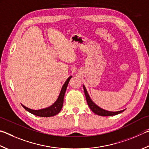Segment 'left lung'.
<instances>
[{
    "label": "left lung",
    "mask_w": 149,
    "mask_h": 149,
    "mask_svg": "<svg viewBox=\"0 0 149 149\" xmlns=\"http://www.w3.org/2000/svg\"><path fill=\"white\" fill-rule=\"evenodd\" d=\"M83 86V89H84V92H85V97L86 99V102H87V104L88 105L90 109L93 111L95 113V114L100 115V116H104V117H107V116H113V115H116L119 114V113H121L122 112H123L125 109L121 110V111H107L105 110L102 108L100 107L98 105H97L95 103L93 102V101L92 100L91 98H90V96L88 93L87 91L85 88V85Z\"/></svg>",
    "instance_id": "8db88e82"
}]
</instances>
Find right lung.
I'll return each mask as SVG.
<instances>
[{
  "instance_id": "add662e5",
  "label": "right lung",
  "mask_w": 149,
  "mask_h": 149,
  "mask_svg": "<svg viewBox=\"0 0 149 149\" xmlns=\"http://www.w3.org/2000/svg\"><path fill=\"white\" fill-rule=\"evenodd\" d=\"M72 77V76L71 75V76H70L66 79L65 83H64L63 87H62V88H61V93H60V94H59L58 98L56 99L55 102L51 105H50L49 107H46V108H44V109H41L34 110V109H29V108L25 107V105H23V104H21V105H22V106L25 108V109L27 111L30 112L31 113H32V114H33L34 115L38 116V117H53V116L57 115L58 113L61 111L62 108H63L64 94H65L67 86H68V83Z\"/></svg>"
}]
</instances>
